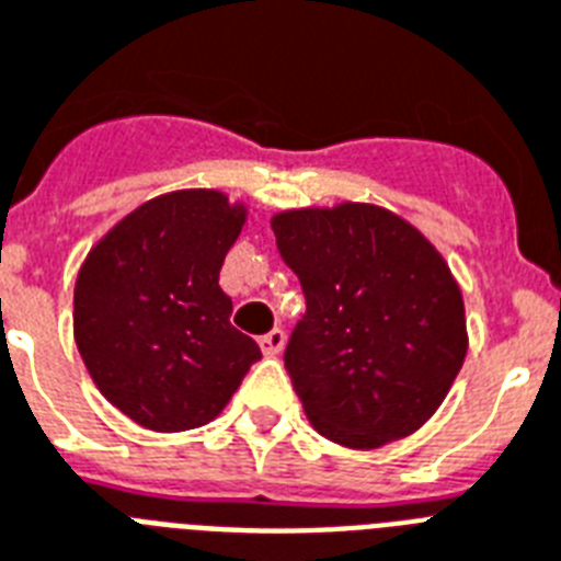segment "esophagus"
<instances>
[{
    "label": "esophagus",
    "mask_w": 561,
    "mask_h": 561,
    "mask_svg": "<svg viewBox=\"0 0 561 561\" xmlns=\"http://www.w3.org/2000/svg\"><path fill=\"white\" fill-rule=\"evenodd\" d=\"M259 345H262V352H265L267 357H276V354L285 348V331H282V328H273L265 336H259Z\"/></svg>",
    "instance_id": "esophagus-1"
}]
</instances>
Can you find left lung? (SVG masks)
<instances>
[{
    "label": "left lung",
    "mask_w": 561,
    "mask_h": 561,
    "mask_svg": "<svg viewBox=\"0 0 561 561\" xmlns=\"http://www.w3.org/2000/svg\"><path fill=\"white\" fill-rule=\"evenodd\" d=\"M271 227L308 305L285 368L313 430L348 449L421 430L470 345L438 248L398 213L359 202L282 209Z\"/></svg>",
    "instance_id": "1"
}]
</instances>
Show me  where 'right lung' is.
Here are the masks:
<instances>
[{
  "label": "right lung",
  "mask_w": 561,
  "mask_h": 561,
  "mask_svg": "<svg viewBox=\"0 0 561 561\" xmlns=\"http://www.w3.org/2000/svg\"><path fill=\"white\" fill-rule=\"evenodd\" d=\"M248 204L175 190L123 216L89 250L75 285V340L100 394L152 432L221 414L262 357L230 325L218 285Z\"/></svg>",
  "instance_id": "obj_1"
}]
</instances>
